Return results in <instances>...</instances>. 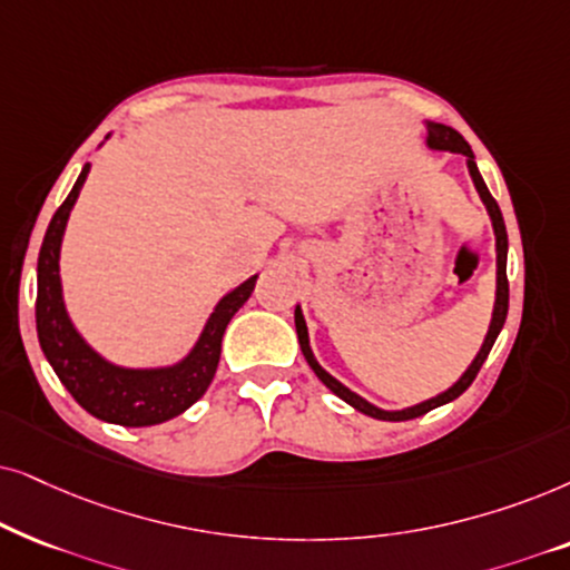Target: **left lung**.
I'll use <instances>...</instances> for the list:
<instances>
[{"instance_id": "1", "label": "left lung", "mask_w": 570, "mask_h": 570, "mask_svg": "<svg viewBox=\"0 0 570 570\" xmlns=\"http://www.w3.org/2000/svg\"><path fill=\"white\" fill-rule=\"evenodd\" d=\"M424 146L430 150H443V154H461L466 158V169H469V177L474 181V189L476 195H480L482 206L488 208V216H490V224H492V234H495V302H492V315H490V325H488V333H484V341L480 346V352L474 354V360L469 367L461 373V377L453 385H449L445 391L435 393V396L420 401V404H412V406H404V409H383V406H375L373 401L362 399L360 393H354L352 389H346L344 383L336 381L328 370L323 367L321 362L315 360L313 354V346H309V333H307V323H305V315H302V307L297 305L294 307V325H297V338H299V348L302 354H305V360L309 367H313V373L321 377L325 389H331V393H336L341 401H346L348 406H354L356 412L367 414V416H375V420H383V422H404V420H414V416H422L428 414L430 409H438L443 404H449V401L459 399L461 393H464L472 381L480 373V367L488 360L492 344H495L498 333L503 331V323H505V315H508V276H505V263H508V234H505V222H503V214H500L495 197L490 195L488 185H484L480 169H476V161H474V154L472 148H469V142L461 138V135L453 130L449 125H440V121H430L424 119Z\"/></svg>"}]
</instances>
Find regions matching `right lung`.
Masks as SVG:
<instances>
[{"instance_id":"1","label":"right lung","mask_w":570,"mask_h":570,"mask_svg":"<svg viewBox=\"0 0 570 570\" xmlns=\"http://www.w3.org/2000/svg\"><path fill=\"white\" fill-rule=\"evenodd\" d=\"M109 138L111 132L106 135V140ZM88 171L90 164L82 166L70 195L51 218L41 253H38V344H41L43 356L55 367L65 389L96 420L121 424V428L161 424L187 412L208 391L216 375L218 356H222L226 325L253 294L257 273L216 302L214 313L208 315L203 331L197 333L195 344L177 362L150 364V367H130V364L111 362L109 356L90 346L88 338L75 325L65 302L62 273H59L67 222H70L80 189L86 185Z\"/></svg>"}]
</instances>
